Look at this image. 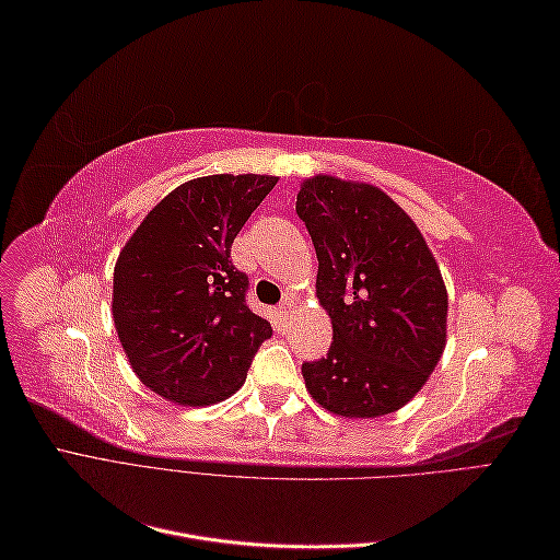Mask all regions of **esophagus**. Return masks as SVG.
<instances>
[{"label": "esophagus", "mask_w": 560, "mask_h": 560, "mask_svg": "<svg viewBox=\"0 0 560 560\" xmlns=\"http://www.w3.org/2000/svg\"><path fill=\"white\" fill-rule=\"evenodd\" d=\"M278 311H280V315H282V317H290V315L294 313V301L284 299V301L280 303V308H278Z\"/></svg>", "instance_id": "34e87169"}]
</instances>
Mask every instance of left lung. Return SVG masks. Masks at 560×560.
Here are the masks:
<instances>
[{"label": "left lung", "instance_id": "left-lung-1", "mask_svg": "<svg viewBox=\"0 0 560 560\" xmlns=\"http://www.w3.org/2000/svg\"><path fill=\"white\" fill-rule=\"evenodd\" d=\"M296 214L315 245V294L334 331L327 358L301 366L311 397L343 418L399 411L446 348L448 294L434 254L374 184L308 177Z\"/></svg>", "mask_w": 560, "mask_h": 560}]
</instances>
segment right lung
<instances>
[{"instance_id": "right-lung-1", "label": "right lung", "mask_w": 560, "mask_h": 560, "mask_svg": "<svg viewBox=\"0 0 560 560\" xmlns=\"http://www.w3.org/2000/svg\"><path fill=\"white\" fill-rule=\"evenodd\" d=\"M278 184L273 175H208L151 210L114 266L112 315L126 358L151 393L210 406L243 387L270 322L247 303L231 245Z\"/></svg>"}]
</instances>
